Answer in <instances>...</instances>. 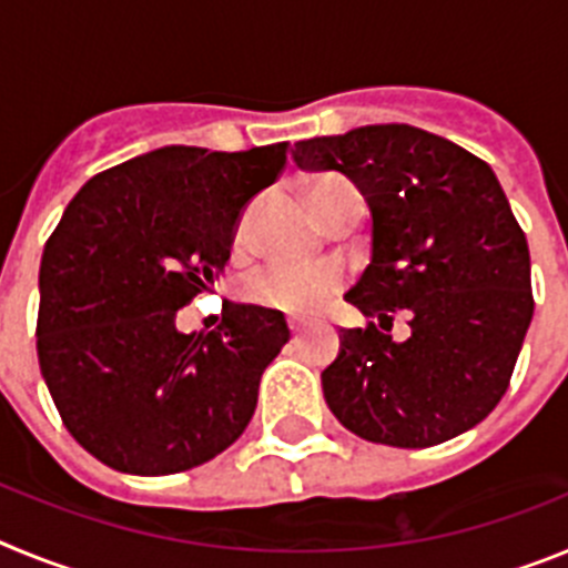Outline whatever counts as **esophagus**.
Returning a JSON list of instances; mask_svg holds the SVG:
<instances>
[{"label":"esophagus","instance_id":"esophagus-1","mask_svg":"<svg viewBox=\"0 0 568 568\" xmlns=\"http://www.w3.org/2000/svg\"><path fill=\"white\" fill-rule=\"evenodd\" d=\"M290 333H293V338H298V335H301V324H298V321H290Z\"/></svg>","mask_w":568,"mask_h":568}]
</instances>
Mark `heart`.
Returning a JSON list of instances; mask_svg holds the SVG:
<instances>
[{"mask_svg": "<svg viewBox=\"0 0 568 568\" xmlns=\"http://www.w3.org/2000/svg\"><path fill=\"white\" fill-rule=\"evenodd\" d=\"M346 199H361L358 187L344 175H321L313 184V207L324 219L329 207ZM250 213L241 215L235 227V241L244 239ZM341 273L333 264H313V267H295V264H267L255 270L244 281V295L258 307L290 310V313H313L324 307L341 290Z\"/></svg>", "mask_w": 568, "mask_h": 568, "instance_id": "obj_1", "label": "heart"}]
</instances>
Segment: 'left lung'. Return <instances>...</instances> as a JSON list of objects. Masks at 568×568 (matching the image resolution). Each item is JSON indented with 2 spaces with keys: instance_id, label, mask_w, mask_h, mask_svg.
Returning a JSON list of instances; mask_svg holds the SVG:
<instances>
[{
  "instance_id": "obj_1",
  "label": "left lung",
  "mask_w": 568,
  "mask_h": 568,
  "mask_svg": "<svg viewBox=\"0 0 568 568\" xmlns=\"http://www.w3.org/2000/svg\"><path fill=\"white\" fill-rule=\"evenodd\" d=\"M293 159L353 179L373 215V264L346 301L375 321L344 329L321 373L335 418L400 449L480 424L509 389L535 313L529 244L489 164L413 124L315 135ZM395 314L414 329L400 345Z\"/></svg>"
}]
</instances>
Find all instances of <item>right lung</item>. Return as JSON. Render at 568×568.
<instances>
[{"label": "right lung", "instance_id": "add662e5", "mask_svg": "<svg viewBox=\"0 0 568 568\" xmlns=\"http://www.w3.org/2000/svg\"><path fill=\"white\" fill-rule=\"evenodd\" d=\"M287 142L162 148L93 175L44 244L37 353L68 433L130 475H173L247 429L284 315L224 307L210 333L175 313L224 273L241 207L284 173Z\"/></svg>", "mask_w": 568, "mask_h": 568}]
</instances>
